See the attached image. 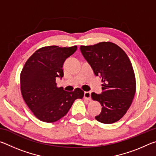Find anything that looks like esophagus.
I'll return each instance as SVG.
<instances>
[{
	"mask_svg": "<svg viewBox=\"0 0 156 156\" xmlns=\"http://www.w3.org/2000/svg\"><path fill=\"white\" fill-rule=\"evenodd\" d=\"M84 98L85 99L91 100V92L90 91H85L84 94Z\"/></svg>",
	"mask_w": 156,
	"mask_h": 156,
	"instance_id": "1",
	"label": "esophagus"
}]
</instances>
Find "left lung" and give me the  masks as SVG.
I'll return each instance as SVG.
<instances>
[{"instance_id":"left-lung-1","label":"left lung","mask_w":156,"mask_h":156,"mask_svg":"<svg viewBox=\"0 0 156 156\" xmlns=\"http://www.w3.org/2000/svg\"><path fill=\"white\" fill-rule=\"evenodd\" d=\"M80 49L95 75L102 78V92L91 93L102 111L95 118L104 124L114 123L130 107L136 93V78L131 62L119 46L111 42L81 45Z\"/></svg>"}]
</instances>
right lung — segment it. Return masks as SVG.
Here are the masks:
<instances>
[{"label":"right lung","mask_w":156,"mask_h":156,"mask_svg":"<svg viewBox=\"0 0 156 156\" xmlns=\"http://www.w3.org/2000/svg\"><path fill=\"white\" fill-rule=\"evenodd\" d=\"M76 49L77 46L43 47L29 58L23 68L21 94L34 115L43 122H56L67 114L75 100L84 96L80 88L66 91L57 87L56 83V78L64 76L63 63Z\"/></svg>","instance_id":"obj_1"}]
</instances>
